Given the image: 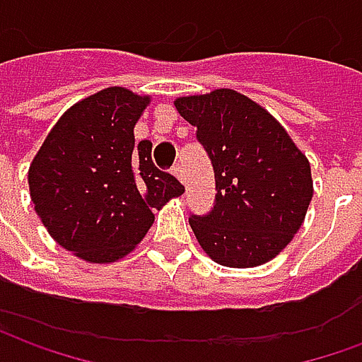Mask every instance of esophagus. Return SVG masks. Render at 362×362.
Here are the masks:
<instances>
[{
  "label": "esophagus",
  "instance_id": "esophagus-1",
  "mask_svg": "<svg viewBox=\"0 0 362 362\" xmlns=\"http://www.w3.org/2000/svg\"><path fill=\"white\" fill-rule=\"evenodd\" d=\"M173 174L182 182V184H186V173H184V166H182L180 163H176V165L173 166Z\"/></svg>",
  "mask_w": 362,
  "mask_h": 362
}]
</instances>
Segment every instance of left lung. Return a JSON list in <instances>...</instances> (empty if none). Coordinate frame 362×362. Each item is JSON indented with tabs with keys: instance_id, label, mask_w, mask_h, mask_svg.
Instances as JSON below:
<instances>
[{
	"instance_id": "8db88e82",
	"label": "left lung",
	"mask_w": 362,
	"mask_h": 362,
	"mask_svg": "<svg viewBox=\"0 0 362 362\" xmlns=\"http://www.w3.org/2000/svg\"><path fill=\"white\" fill-rule=\"evenodd\" d=\"M174 104L196 126L215 173L211 211L189 215L197 243L221 266L266 264L303 225L312 199L308 160L269 112L236 90Z\"/></svg>"
}]
</instances>
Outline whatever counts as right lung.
Listing matches in <instances>:
<instances>
[{
	"mask_svg": "<svg viewBox=\"0 0 362 362\" xmlns=\"http://www.w3.org/2000/svg\"><path fill=\"white\" fill-rule=\"evenodd\" d=\"M149 103L110 87L71 106L28 168L36 215L52 238L79 258L106 264L141 243L170 197L184 186L155 166L151 141L134 126Z\"/></svg>",
	"mask_w": 362,
	"mask_h": 362,
	"instance_id": "obj_1",
	"label": "right lung"
}]
</instances>
